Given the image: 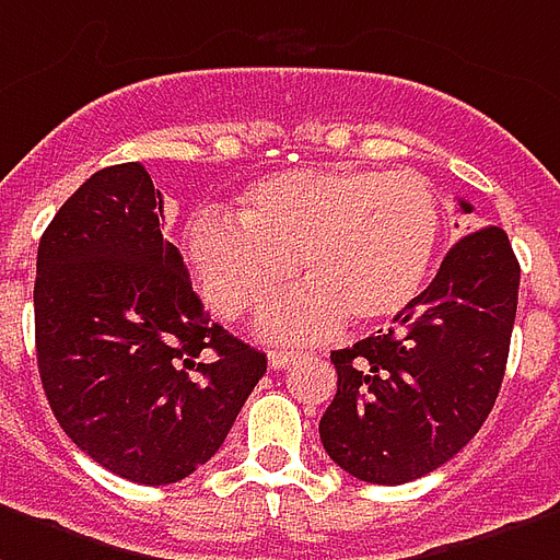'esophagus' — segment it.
<instances>
[{
    "instance_id": "1",
    "label": "esophagus",
    "mask_w": 560,
    "mask_h": 560,
    "mask_svg": "<svg viewBox=\"0 0 560 560\" xmlns=\"http://www.w3.org/2000/svg\"><path fill=\"white\" fill-rule=\"evenodd\" d=\"M302 353H296V350H269L267 359L272 368H288V364H293L296 359H300Z\"/></svg>"
}]
</instances>
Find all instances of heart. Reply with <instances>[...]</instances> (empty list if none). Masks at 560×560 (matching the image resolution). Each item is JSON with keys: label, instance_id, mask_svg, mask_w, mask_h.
Returning <instances> with one entry per match:
<instances>
[{"label": "heart", "instance_id": "b5f03b06", "mask_svg": "<svg viewBox=\"0 0 560 560\" xmlns=\"http://www.w3.org/2000/svg\"><path fill=\"white\" fill-rule=\"evenodd\" d=\"M439 234V198L416 172L302 168L248 186L237 222L198 217L184 252L205 300L234 320L296 272L305 284L276 302L260 329L314 338L341 317L355 326L397 317L428 279Z\"/></svg>", "mask_w": 560, "mask_h": 560}]
</instances>
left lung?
<instances>
[{
  "label": "left lung",
  "mask_w": 560,
  "mask_h": 560,
  "mask_svg": "<svg viewBox=\"0 0 560 560\" xmlns=\"http://www.w3.org/2000/svg\"><path fill=\"white\" fill-rule=\"evenodd\" d=\"M463 213L471 205L459 201ZM520 260L499 225L459 237L388 332L335 350L326 454L368 483H407L469 445L495 407L511 350Z\"/></svg>",
  "instance_id": "obj_1"
}]
</instances>
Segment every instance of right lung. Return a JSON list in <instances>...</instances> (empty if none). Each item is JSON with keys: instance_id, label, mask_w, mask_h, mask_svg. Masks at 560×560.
Wrapping results in <instances>:
<instances>
[{"instance_id": "right-lung-1", "label": "right lung", "mask_w": 560, "mask_h": 560, "mask_svg": "<svg viewBox=\"0 0 560 560\" xmlns=\"http://www.w3.org/2000/svg\"><path fill=\"white\" fill-rule=\"evenodd\" d=\"M163 196L139 163L101 168L37 246V371L52 416L103 469L163 487L213 457L267 355L210 320Z\"/></svg>"}]
</instances>
